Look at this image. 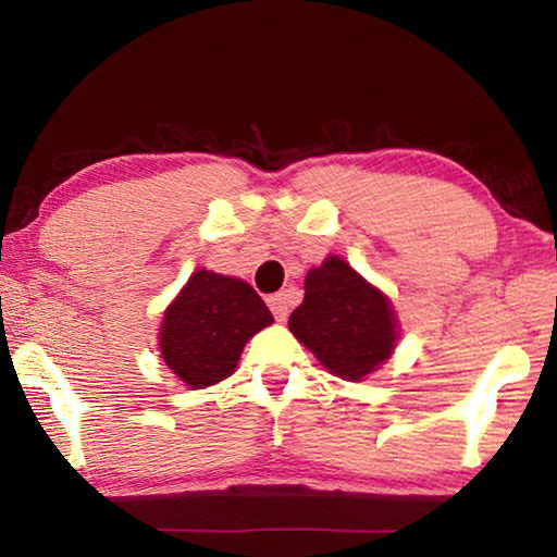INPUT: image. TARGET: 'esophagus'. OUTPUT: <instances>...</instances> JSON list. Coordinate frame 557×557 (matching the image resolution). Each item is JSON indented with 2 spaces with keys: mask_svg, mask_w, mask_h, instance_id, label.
<instances>
[{
  "mask_svg": "<svg viewBox=\"0 0 557 557\" xmlns=\"http://www.w3.org/2000/svg\"><path fill=\"white\" fill-rule=\"evenodd\" d=\"M268 305H270L272 314H275L277 322H285L287 314H289V297L285 295V292H280V295H272L268 299Z\"/></svg>",
  "mask_w": 557,
  "mask_h": 557,
  "instance_id": "1",
  "label": "esophagus"
}]
</instances>
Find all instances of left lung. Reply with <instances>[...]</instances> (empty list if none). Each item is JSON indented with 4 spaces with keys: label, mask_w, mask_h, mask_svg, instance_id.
<instances>
[{
    "label": "left lung",
    "mask_w": 557,
    "mask_h": 557,
    "mask_svg": "<svg viewBox=\"0 0 557 557\" xmlns=\"http://www.w3.org/2000/svg\"><path fill=\"white\" fill-rule=\"evenodd\" d=\"M289 332L329 373L354 383L379 371L400 336L388 295L338 256L307 272L305 299L289 314Z\"/></svg>",
    "instance_id": "left-lung-1"
}]
</instances>
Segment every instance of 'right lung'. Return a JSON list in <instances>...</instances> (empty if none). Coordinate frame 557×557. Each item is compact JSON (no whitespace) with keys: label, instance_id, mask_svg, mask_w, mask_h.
<instances>
[{"label":"right lung","instance_id":"add662e5","mask_svg":"<svg viewBox=\"0 0 557 557\" xmlns=\"http://www.w3.org/2000/svg\"><path fill=\"white\" fill-rule=\"evenodd\" d=\"M272 322L248 282L199 268L164 309L159 358L191 391L209 388L238 369L245 344Z\"/></svg>","mask_w":557,"mask_h":557}]
</instances>
